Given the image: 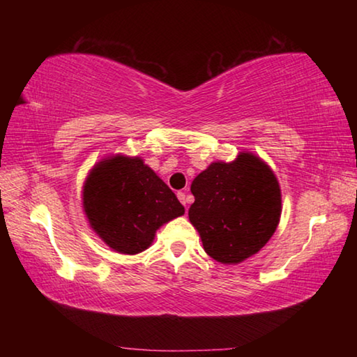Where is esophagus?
Here are the masks:
<instances>
[{
    "instance_id": "obj_1",
    "label": "esophagus",
    "mask_w": 357,
    "mask_h": 357,
    "mask_svg": "<svg viewBox=\"0 0 357 357\" xmlns=\"http://www.w3.org/2000/svg\"><path fill=\"white\" fill-rule=\"evenodd\" d=\"M178 198H179V202L184 204V206H187V203H189V200H187V195L184 192H178Z\"/></svg>"
}]
</instances>
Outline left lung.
Returning a JSON list of instances; mask_svg holds the SVG:
<instances>
[{
	"instance_id": "1",
	"label": "left lung",
	"mask_w": 357,
	"mask_h": 357,
	"mask_svg": "<svg viewBox=\"0 0 357 357\" xmlns=\"http://www.w3.org/2000/svg\"><path fill=\"white\" fill-rule=\"evenodd\" d=\"M189 220L203 249L222 264H239L273 238L282 214L274 172L258 155L241 151L233 162H213L192 181Z\"/></svg>"
}]
</instances>
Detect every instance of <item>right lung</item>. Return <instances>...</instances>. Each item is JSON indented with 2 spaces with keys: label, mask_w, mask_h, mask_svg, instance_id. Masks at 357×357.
I'll return each mask as SVG.
<instances>
[{
  "label": "right lung",
  "mask_w": 357,
  "mask_h": 357,
  "mask_svg": "<svg viewBox=\"0 0 357 357\" xmlns=\"http://www.w3.org/2000/svg\"><path fill=\"white\" fill-rule=\"evenodd\" d=\"M82 200L93 231L124 255L146 250L157 229L184 214L170 187L138 155L99 160L84 179Z\"/></svg>",
  "instance_id": "right-lung-1"
}]
</instances>
